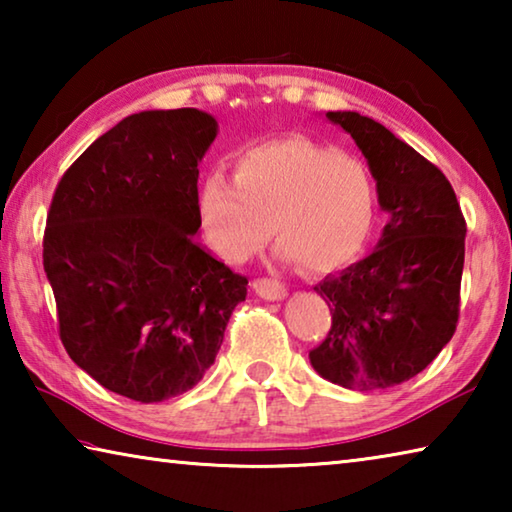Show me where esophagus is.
Instances as JSON below:
<instances>
[{
  "instance_id": "34e87169",
  "label": "esophagus",
  "mask_w": 512,
  "mask_h": 512,
  "mask_svg": "<svg viewBox=\"0 0 512 512\" xmlns=\"http://www.w3.org/2000/svg\"><path fill=\"white\" fill-rule=\"evenodd\" d=\"M253 289L259 298L264 300H282L287 296V287L277 280H268V277H259L253 282Z\"/></svg>"
}]
</instances>
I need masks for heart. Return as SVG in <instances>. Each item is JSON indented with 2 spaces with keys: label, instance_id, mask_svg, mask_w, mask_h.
<instances>
[{
  "label": "heart",
  "instance_id": "heart-1",
  "mask_svg": "<svg viewBox=\"0 0 512 512\" xmlns=\"http://www.w3.org/2000/svg\"><path fill=\"white\" fill-rule=\"evenodd\" d=\"M196 207L207 241L223 259L244 262L275 230L280 259L327 273L366 246L375 185L361 160L289 135L241 151L235 178L207 173Z\"/></svg>",
  "mask_w": 512,
  "mask_h": 512
}]
</instances>
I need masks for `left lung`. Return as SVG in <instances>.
<instances>
[{
    "label": "left lung",
    "instance_id": "left-lung-1",
    "mask_svg": "<svg viewBox=\"0 0 512 512\" xmlns=\"http://www.w3.org/2000/svg\"><path fill=\"white\" fill-rule=\"evenodd\" d=\"M352 135L388 212L375 250L316 284L332 311L309 352L320 377L352 391H386L438 357L456 332L465 219L445 173L359 112H325Z\"/></svg>",
    "mask_w": 512,
    "mask_h": 512
}]
</instances>
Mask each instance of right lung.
Returning <instances> with one entry per match:
<instances>
[{"label":"right lung","mask_w":512,"mask_h":512,"mask_svg":"<svg viewBox=\"0 0 512 512\" xmlns=\"http://www.w3.org/2000/svg\"><path fill=\"white\" fill-rule=\"evenodd\" d=\"M219 124L144 110L92 142L56 187L42 262L60 341L108 391L151 404L212 366L248 280L198 244V164Z\"/></svg>","instance_id":"add662e5"}]
</instances>
